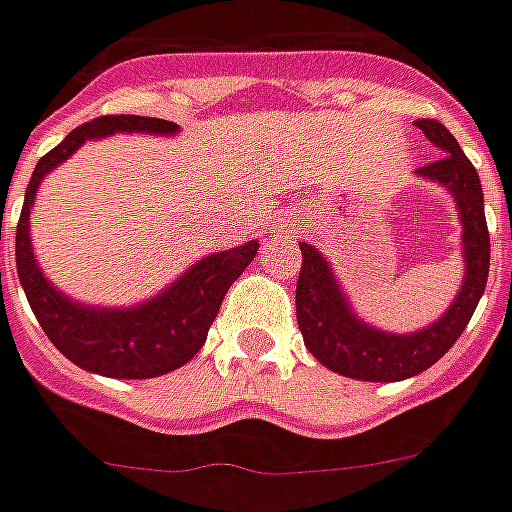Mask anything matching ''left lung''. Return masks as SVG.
<instances>
[{
    "label": "left lung",
    "instance_id": "8db88e82",
    "mask_svg": "<svg viewBox=\"0 0 512 512\" xmlns=\"http://www.w3.org/2000/svg\"><path fill=\"white\" fill-rule=\"evenodd\" d=\"M416 126L426 140L440 148V156L418 169L421 178H429L451 191L459 207L461 229H464V264L467 275L461 283L459 297L445 310L440 321L413 334H388L372 329L348 305L337 286L329 261L302 242V270L297 280V321L305 337L307 351L332 372L345 378L372 380V383H394L413 378L432 367L451 345L461 337L478 307L486 280H489L491 240L486 213H483V188L472 161L464 156L459 142L440 121L421 118Z\"/></svg>",
    "mask_w": 512,
    "mask_h": 512
}]
</instances>
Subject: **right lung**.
<instances>
[{"mask_svg":"<svg viewBox=\"0 0 512 512\" xmlns=\"http://www.w3.org/2000/svg\"><path fill=\"white\" fill-rule=\"evenodd\" d=\"M113 132L175 134L178 124L145 115H102L72 129L34 167L15 229V264L42 332L48 334V340L72 364L105 378H156L178 370L188 359H194V353H199L207 340V329L221 310L226 291L251 264L259 251V242L251 240L232 251L213 253L197 261L159 297L126 310L78 305L56 291L37 267L29 240L34 194L42 178L69 159L83 142Z\"/></svg>","mask_w":512,"mask_h":512,"instance_id":"1","label":"right lung"}]
</instances>
